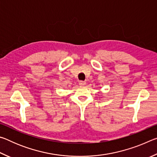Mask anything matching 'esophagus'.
<instances>
[{"mask_svg":"<svg viewBox=\"0 0 157 157\" xmlns=\"http://www.w3.org/2000/svg\"><path fill=\"white\" fill-rule=\"evenodd\" d=\"M79 86H84V85L86 84V82H84V81H79Z\"/></svg>","mask_w":157,"mask_h":157,"instance_id":"obj_1","label":"esophagus"}]
</instances>
